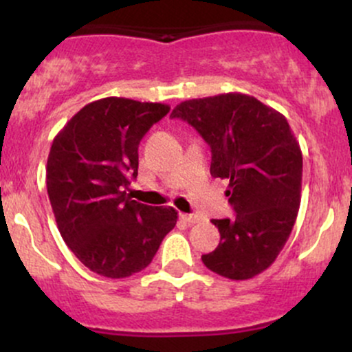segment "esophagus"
I'll use <instances>...</instances> for the list:
<instances>
[{"instance_id":"1","label":"esophagus","mask_w":352,"mask_h":352,"mask_svg":"<svg viewBox=\"0 0 352 352\" xmlns=\"http://www.w3.org/2000/svg\"><path fill=\"white\" fill-rule=\"evenodd\" d=\"M180 218L182 220L188 221V223H199L200 221V217L197 215V213H182Z\"/></svg>"}]
</instances>
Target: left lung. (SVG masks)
<instances>
[{
    "mask_svg": "<svg viewBox=\"0 0 352 352\" xmlns=\"http://www.w3.org/2000/svg\"><path fill=\"white\" fill-rule=\"evenodd\" d=\"M170 117L188 122L210 145V173L230 182L236 213L212 220L220 243L201 261L230 280L256 276L276 260L300 210L302 155L288 120L240 92L184 100Z\"/></svg>",
    "mask_w": 352,
    "mask_h": 352,
    "instance_id": "left-lung-1",
    "label": "left lung"
}]
</instances>
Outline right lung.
<instances>
[{"label": "right lung", "mask_w": 352, "mask_h": 352, "mask_svg": "<svg viewBox=\"0 0 352 352\" xmlns=\"http://www.w3.org/2000/svg\"><path fill=\"white\" fill-rule=\"evenodd\" d=\"M167 104L106 98L84 106L54 137L47 195L59 233L91 272L127 278L151 265L177 223V210L148 207L125 192L139 168V144Z\"/></svg>", "instance_id": "1"}]
</instances>
